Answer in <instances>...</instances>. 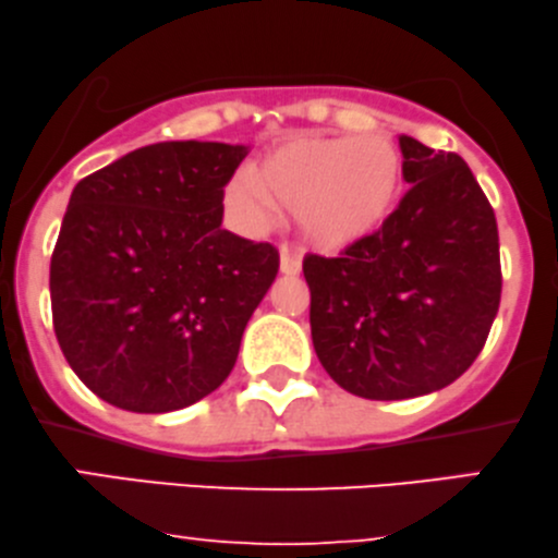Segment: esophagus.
I'll return each instance as SVG.
<instances>
[{
  "label": "esophagus",
  "mask_w": 558,
  "mask_h": 558,
  "mask_svg": "<svg viewBox=\"0 0 558 558\" xmlns=\"http://www.w3.org/2000/svg\"><path fill=\"white\" fill-rule=\"evenodd\" d=\"M302 269V258L296 256V253L289 248V245H281L279 251V271L287 274V277H294V274H300Z\"/></svg>",
  "instance_id": "1"
}]
</instances>
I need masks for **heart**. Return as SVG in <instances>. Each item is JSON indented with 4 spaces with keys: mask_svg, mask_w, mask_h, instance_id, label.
Returning a JSON list of instances; mask_svg holds the SVG:
<instances>
[{
    "mask_svg": "<svg viewBox=\"0 0 558 558\" xmlns=\"http://www.w3.org/2000/svg\"><path fill=\"white\" fill-rule=\"evenodd\" d=\"M404 194V158L387 135L302 133L235 173L222 199L238 226L262 233L271 207L294 213L300 235L323 253L368 241L392 220Z\"/></svg>",
    "mask_w": 558,
    "mask_h": 558,
    "instance_id": "obj_1",
    "label": "heart"
}]
</instances>
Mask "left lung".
Listing matches in <instances>:
<instances>
[{
  "label": "left lung",
  "instance_id": "left-lung-1",
  "mask_svg": "<svg viewBox=\"0 0 558 558\" xmlns=\"http://www.w3.org/2000/svg\"><path fill=\"white\" fill-rule=\"evenodd\" d=\"M392 220L336 258L307 253L310 328L325 372L364 400H410L459 379L487 341L502 271L495 209L459 154L400 135Z\"/></svg>",
  "mask_w": 558,
  "mask_h": 558
}]
</instances>
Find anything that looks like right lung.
Wrapping results in <instances>:
<instances>
[{
  "label": "right lung",
  "mask_w": 558,
  "mask_h": 558,
  "mask_svg": "<svg viewBox=\"0 0 558 558\" xmlns=\"http://www.w3.org/2000/svg\"><path fill=\"white\" fill-rule=\"evenodd\" d=\"M245 146L166 141L74 186L50 258L53 330L105 402L171 412L233 372L253 310L279 271L271 243L220 228Z\"/></svg>",
  "instance_id": "add662e5"
}]
</instances>
